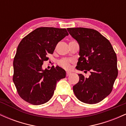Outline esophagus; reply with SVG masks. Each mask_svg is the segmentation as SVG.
I'll use <instances>...</instances> for the list:
<instances>
[{
	"label": "esophagus",
	"instance_id": "obj_1",
	"mask_svg": "<svg viewBox=\"0 0 126 126\" xmlns=\"http://www.w3.org/2000/svg\"><path fill=\"white\" fill-rule=\"evenodd\" d=\"M70 75H71V72H66V76H69Z\"/></svg>",
	"mask_w": 126,
	"mask_h": 126
}]
</instances>
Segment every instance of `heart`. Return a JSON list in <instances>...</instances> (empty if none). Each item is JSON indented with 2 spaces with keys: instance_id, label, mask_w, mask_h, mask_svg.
Returning <instances> with one entry per match:
<instances>
[{
  "instance_id": "1",
  "label": "heart",
  "mask_w": 126,
  "mask_h": 126,
  "mask_svg": "<svg viewBox=\"0 0 126 126\" xmlns=\"http://www.w3.org/2000/svg\"><path fill=\"white\" fill-rule=\"evenodd\" d=\"M73 62V61L71 59H63L58 62V64L65 69H69L71 67V63Z\"/></svg>"
}]
</instances>
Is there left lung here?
I'll list each match as a JSON object with an SVG mask.
<instances>
[{
  "label": "left lung",
  "instance_id": "1",
  "mask_svg": "<svg viewBox=\"0 0 126 126\" xmlns=\"http://www.w3.org/2000/svg\"><path fill=\"white\" fill-rule=\"evenodd\" d=\"M70 35L79 45L78 70L89 78L79 74V80L73 87L79 101L94 104L106 98L112 90L118 75L117 56L110 42L99 32L91 28H70Z\"/></svg>",
  "mask_w": 126,
  "mask_h": 126
}]
</instances>
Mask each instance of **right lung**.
<instances>
[{
  "label": "right lung",
  "mask_w": 126,
  "mask_h": 126,
  "mask_svg": "<svg viewBox=\"0 0 126 126\" xmlns=\"http://www.w3.org/2000/svg\"><path fill=\"white\" fill-rule=\"evenodd\" d=\"M68 35L64 28L40 27L21 40L13 63V81L22 99L36 105L51 99L66 71L59 66L43 70L42 65L48 60L47 54H53L57 43Z\"/></svg>",
  "instance_id": "right-lung-1"
}]
</instances>
